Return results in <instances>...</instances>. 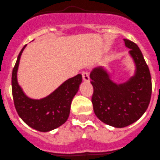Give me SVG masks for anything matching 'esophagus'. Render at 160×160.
Masks as SVG:
<instances>
[{
    "label": "esophagus",
    "mask_w": 160,
    "mask_h": 160,
    "mask_svg": "<svg viewBox=\"0 0 160 160\" xmlns=\"http://www.w3.org/2000/svg\"><path fill=\"white\" fill-rule=\"evenodd\" d=\"M82 79L84 82H89V74L88 71H83L82 74Z\"/></svg>",
    "instance_id": "esophagus-1"
}]
</instances>
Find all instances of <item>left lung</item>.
<instances>
[{
	"mask_svg": "<svg viewBox=\"0 0 160 160\" xmlns=\"http://www.w3.org/2000/svg\"><path fill=\"white\" fill-rule=\"evenodd\" d=\"M124 42L136 65L134 76L127 82L116 84L102 68H95L90 74L94 113L101 122L117 128L139 119L147 110L152 96L151 74L141 49L128 39Z\"/></svg>",
	"mask_w": 160,
	"mask_h": 160,
	"instance_id": "8db88e82",
	"label": "left lung"
}]
</instances>
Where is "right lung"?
Here are the masks:
<instances>
[{"mask_svg":"<svg viewBox=\"0 0 160 160\" xmlns=\"http://www.w3.org/2000/svg\"><path fill=\"white\" fill-rule=\"evenodd\" d=\"M26 45L18 56L12 74L15 108L19 117L29 127L41 132H48L60 127L68 120L71 101L78 90L82 78L81 74H78L69 78L45 98L40 100L29 98L17 82L19 60Z\"/></svg>","mask_w":160,"mask_h":160,"instance_id":"add662e5","label":"right lung"}]
</instances>
